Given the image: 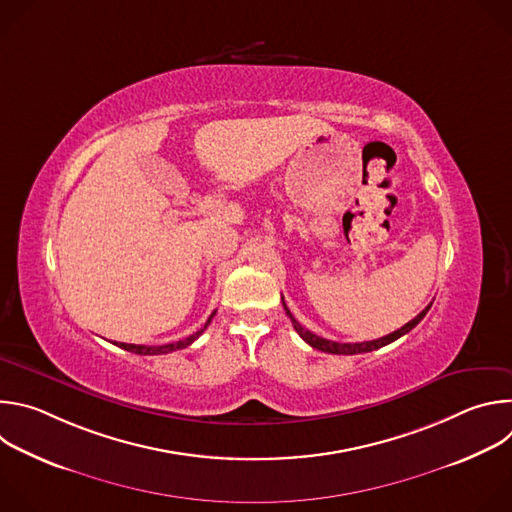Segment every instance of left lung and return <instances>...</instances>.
<instances>
[{
	"mask_svg": "<svg viewBox=\"0 0 512 512\" xmlns=\"http://www.w3.org/2000/svg\"><path fill=\"white\" fill-rule=\"evenodd\" d=\"M429 308H431V304H429L425 310H421V312H419L411 322H407L403 328H399V330H395V332H391V334H387V336H383V338L369 340V342H354V344H352V342H334V340H326V338H322V336H318V334L306 330L294 316H291L289 308H287L285 302H283V310H285L287 318L291 320V324H294L296 332H298L312 348L322 350V352H330V354H360V352H371V350H377V348H381V346H387V344L395 342L397 338H401L403 334L411 332V330L425 318V314L429 312Z\"/></svg>",
	"mask_w": 512,
	"mask_h": 512,
	"instance_id": "1",
	"label": "left lung"
}]
</instances>
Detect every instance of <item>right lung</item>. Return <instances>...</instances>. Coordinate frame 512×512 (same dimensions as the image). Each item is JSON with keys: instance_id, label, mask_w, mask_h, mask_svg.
I'll return each instance as SVG.
<instances>
[{"instance_id": "right-lung-1", "label": "right lung", "mask_w": 512, "mask_h": 512, "mask_svg": "<svg viewBox=\"0 0 512 512\" xmlns=\"http://www.w3.org/2000/svg\"><path fill=\"white\" fill-rule=\"evenodd\" d=\"M214 314L216 312H212L210 314V318L206 320V324L198 330V332H194L192 336H188V338H184V340H178V342H170V344H162V346H145V344H125V342H113V344H117L119 348H123V350H127V352H135V354H168V352H174V350H182V348H186V346H190L204 330H206V326L210 324V320L214 318Z\"/></svg>"}]
</instances>
